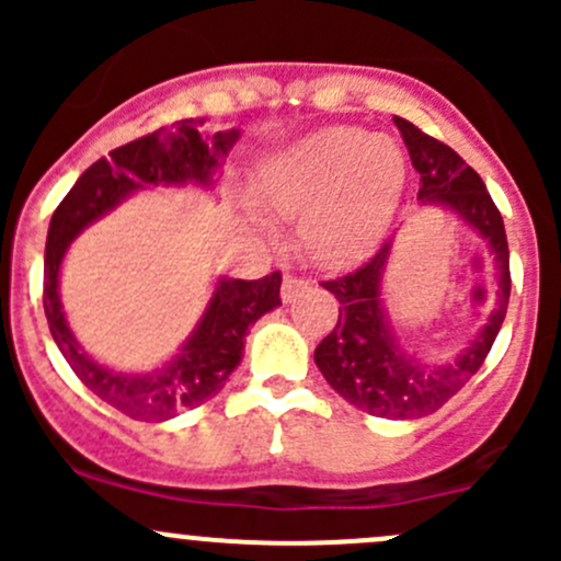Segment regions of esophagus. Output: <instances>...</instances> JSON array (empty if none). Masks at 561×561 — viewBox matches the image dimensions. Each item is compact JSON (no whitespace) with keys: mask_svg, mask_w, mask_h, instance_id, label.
<instances>
[{"mask_svg":"<svg viewBox=\"0 0 561 561\" xmlns=\"http://www.w3.org/2000/svg\"><path fill=\"white\" fill-rule=\"evenodd\" d=\"M304 290H307V279H301V276L287 274L285 279H282V301H285V304L296 301V298L301 296Z\"/></svg>","mask_w":561,"mask_h":561,"instance_id":"34e87169","label":"esophagus"}]
</instances>
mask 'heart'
I'll return each mask as SVG.
<instances>
[{
    "label": "heart",
    "instance_id": "1",
    "mask_svg": "<svg viewBox=\"0 0 561 561\" xmlns=\"http://www.w3.org/2000/svg\"><path fill=\"white\" fill-rule=\"evenodd\" d=\"M407 171L399 140L333 124L265 157L252 179V203L268 217L298 219L304 254L322 268H342L380 239ZM247 222L254 233H268L254 214Z\"/></svg>",
    "mask_w": 561,
    "mask_h": 561
}]
</instances>
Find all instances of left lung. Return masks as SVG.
I'll use <instances>...</instances> for the list:
<instances>
[{
  "label": "left lung",
  "mask_w": 561,
  "mask_h": 561,
  "mask_svg": "<svg viewBox=\"0 0 561 561\" xmlns=\"http://www.w3.org/2000/svg\"><path fill=\"white\" fill-rule=\"evenodd\" d=\"M393 122L401 129L412 168L421 175L417 201L456 214L489 247L500 287L496 304L483 331L450 364H423L399 344L382 301V276L393 247V241H386L347 276L322 282V287L336 296L339 320L317 344L314 364L328 386L358 410L390 421H415L437 412L483 366L511 301V252L505 222L483 179L450 146L421 133L407 118L396 116Z\"/></svg>",
  "instance_id": "1"
}]
</instances>
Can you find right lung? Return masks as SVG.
Segmentation results:
<instances>
[{
    "label": "right lung",
    "instance_id": "right-lung-1",
    "mask_svg": "<svg viewBox=\"0 0 561 561\" xmlns=\"http://www.w3.org/2000/svg\"><path fill=\"white\" fill-rule=\"evenodd\" d=\"M201 127L203 118H181L171 127L118 146L107 160L103 157L87 168L50 217L45 241L43 307L50 336L78 380L135 421H171L179 412L195 410L217 396L230 371L241 364L249 328L265 312L282 307L279 271L249 282L219 276L206 312L179 353L165 366L138 375L107 369L94 360L67 325L59 298V271L67 247L83 228L140 190L184 184L211 190L222 157L239 140V129L203 135Z\"/></svg>",
    "mask_w": 561,
    "mask_h": 561
}]
</instances>
